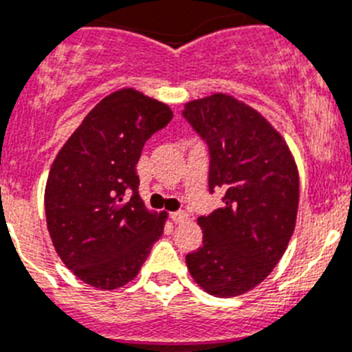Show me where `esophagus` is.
<instances>
[{"mask_svg": "<svg viewBox=\"0 0 352 352\" xmlns=\"http://www.w3.org/2000/svg\"><path fill=\"white\" fill-rule=\"evenodd\" d=\"M172 221H173V223H175V224L186 223V221H188V214H186V212H182V210L173 212V214H172Z\"/></svg>", "mask_w": 352, "mask_h": 352, "instance_id": "34e87169", "label": "esophagus"}]
</instances>
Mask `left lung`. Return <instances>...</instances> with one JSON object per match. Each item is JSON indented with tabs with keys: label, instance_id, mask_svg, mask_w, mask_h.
<instances>
[{
	"label": "left lung",
	"instance_id": "left-lung-1",
	"mask_svg": "<svg viewBox=\"0 0 352 352\" xmlns=\"http://www.w3.org/2000/svg\"><path fill=\"white\" fill-rule=\"evenodd\" d=\"M184 117L208 145V188L223 207L198 217L204 245L186 256L195 283L217 298L254 289L275 268L296 224L300 177L280 133L252 107L215 93Z\"/></svg>",
	"mask_w": 352,
	"mask_h": 352
}]
</instances>
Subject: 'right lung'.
<instances>
[{
	"label": "right lung",
	"instance_id": "right-lung-1",
	"mask_svg": "<svg viewBox=\"0 0 352 352\" xmlns=\"http://www.w3.org/2000/svg\"><path fill=\"white\" fill-rule=\"evenodd\" d=\"M163 101L126 87L84 117L50 166L45 215L54 249L82 283L110 291L137 277L166 212L145 208L137 163L151 135L172 121ZM126 190H133L129 200Z\"/></svg>",
	"mask_w": 352,
	"mask_h": 352
}]
</instances>
